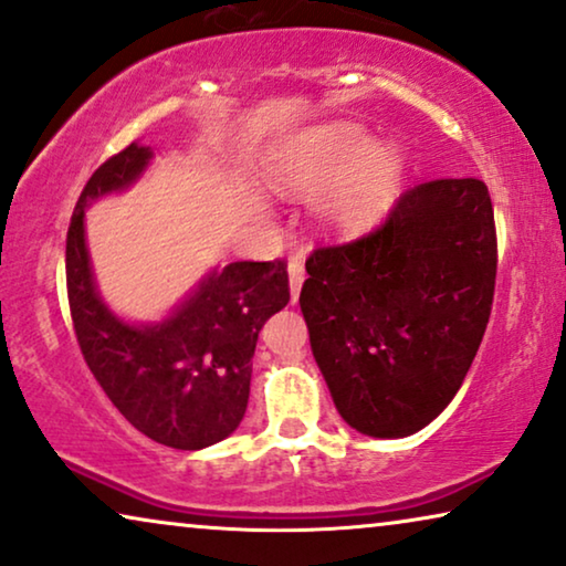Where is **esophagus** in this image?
I'll return each instance as SVG.
<instances>
[{
  "label": "esophagus",
  "mask_w": 566,
  "mask_h": 566,
  "mask_svg": "<svg viewBox=\"0 0 566 566\" xmlns=\"http://www.w3.org/2000/svg\"><path fill=\"white\" fill-rule=\"evenodd\" d=\"M289 281H291V301L296 304L298 293H301V285L306 281V273H304V262L301 258H291L289 260Z\"/></svg>",
  "instance_id": "1"
}]
</instances>
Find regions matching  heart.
Wrapping results in <instances>:
<instances>
[{"instance_id":"obj_1","label":"heart","mask_w":566,"mask_h":566,"mask_svg":"<svg viewBox=\"0 0 566 566\" xmlns=\"http://www.w3.org/2000/svg\"><path fill=\"white\" fill-rule=\"evenodd\" d=\"M394 149H370V136L353 123L304 130L273 154L268 182L285 196L319 192L316 216L329 227H355L381 211L397 182Z\"/></svg>"}]
</instances>
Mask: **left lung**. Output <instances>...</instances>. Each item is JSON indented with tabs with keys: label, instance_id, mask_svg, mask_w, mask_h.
Here are the masks:
<instances>
[{
	"label": "left lung",
	"instance_id": "obj_1",
	"mask_svg": "<svg viewBox=\"0 0 566 566\" xmlns=\"http://www.w3.org/2000/svg\"><path fill=\"white\" fill-rule=\"evenodd\" d=\"M298 304L343 420L405 438L451 405L482 345L497 277L490 190L440 177L374 231L308 254Z\"/></svg>",
	"mask_w": 566,
	"mask_h": 566
}]
</instances>
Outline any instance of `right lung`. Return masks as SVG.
Returning <instances> with one entry per match:
<instances>
[{
    "label": "right lung",
    "instance_id": "right-lung-1",
    "mask_svg": "<svg viewBox=\"0 0 566 566\" xmlns=\"http://www.w3.org/2000/svg\"><path fill=\"white\" fill-rule=\"evenodd\" d=\"M151 149L130 144L84 185L66 234V293L76 343L107 399L146 438L198 451L231 436L250 399L252 355L270 316L289 304L283 260L231 262L151 327H136L103 304L84 244V208L128 188Z\"/></svg>",
    "mask_w": 566,
    "mask_h": 566
}]
</instances>
